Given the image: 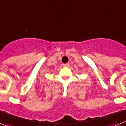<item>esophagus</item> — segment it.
<instances>
[{"mask_svg": "<svg viewBox=\"0 0 126 126\" xmlns=\"http://www.w3.org/2000/svg\"><path fill=\"white\" fill-rule=\"evenodd\" d=\"M69 63H67V64H63V66L64 67H69Z\"/></svg>", "mask_w": 126, "mask_h": 126, "instance_id": "1", "label": "esophagus"}]
</instances>
